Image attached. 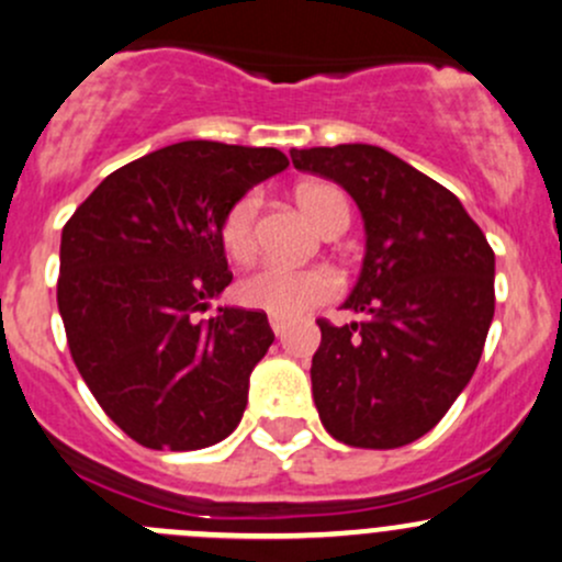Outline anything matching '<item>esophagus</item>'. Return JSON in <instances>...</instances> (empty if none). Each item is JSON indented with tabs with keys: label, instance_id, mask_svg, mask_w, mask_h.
Returning <instances> with one entry per match:
<instances>
[{
	"label": "esophagus",
	"instance_id": "34e87169",
	"mask_svg": "<svg viewBox=\"0 0 562 562\" xmlns=\"http://www.w3.org/2000/svg\"><path fill=\"white\" fill-rule=\"evenodd\" d=\"M269 326H271V330H274V336H282L285 334L288 323L282 321V317H269Z\"/></svg>",
	"mask_w": 562,
	"mask_h": 562
}]
</instances>
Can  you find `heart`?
I'll return each mask as SVG.
<instances>
[{"instance_id":"1","label":"heart","mask_w":562,"mask_h":562,"mask_svg":"<svg viewBox=\"0 0 562 562\" xmlns=\"http://www.w3.org/2000/svg\"><path fill=\"white\" fill-rule=\"evenodd\" d=\"M299 204L306 215L323 228L336 212H347V202L339 188L328 182H310L299 188ZM258 210H261V196L256 191L245 193L239 202H234L226 212L221 226L223 247L236 263H247L258 252ZM341 291V280L328 266H288V263H263L252 274L239 282V299L250 310H261L271 317H291L304 315L315 306L336 299Z\"/></svg>"}]
</instances>
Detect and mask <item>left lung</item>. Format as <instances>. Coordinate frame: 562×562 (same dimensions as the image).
<instances>
[{
    "instance_id": "8db88e82",
    "label": "left lung",
    "mask_w": 562,
    "mask_h": 562,
    "mask_svg": "<svg viewBox=\"0 0 562 562\" xmlns=\"http://www.w3.org/2000/svg\"><path fill=\"white\" fill-rule=\"evenodd\" d=\"M291 158L339 182L366 228L363 269L341 304L363 321H317V415L350 447L409 445L474 376L495 312L493 247L454 193L382 147H293Z\"/></svg>"
}]
</instances>
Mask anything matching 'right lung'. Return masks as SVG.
<instances>
[{
	"label": "right lung",
	"mask_w": 562,
	"mask_h": 562,
	"mask_svg": "<svg viewBox=\"0 0 562 562\" xmlns=\"http://www.w3.org/2000/svg\"><path fill=\"white\" fill-rule=\"evenodd\" d=\"M285 167L277 147L177 142L104 177L64 226L56 299L69 352L137 445L202 450L245 415L274 341L266 312H199L232 282L223 217Z\"/></svg>",
	"instance_id": "obj_1"
}]
</instances>
